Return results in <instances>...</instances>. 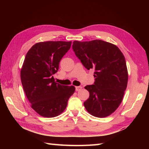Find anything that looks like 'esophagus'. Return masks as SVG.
I'll use <instances>...</instances> for the list:
<instances>
[{"label": "esophagus", "instance_id": "34e87169", "mask_svg": "<svg viewBox=\"0 0 149 149\" xmlns=\"http://www.w3.org/2000/svg\"><path fill=\"white\" fill-rule=\"evenodd\" d=\"M82 89L81 86H75V90L76 91H79Z\"/></svg>", "mask_w": 149, "mask_h": 149}]
</instances>
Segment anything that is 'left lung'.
<instances>
[{"instance_id": "obj_1", "label": "left lung", "mask_w": 149, "mask_h": 149, "mask_svg": "<svg viewBox=\"0 0 149 149\" xmlns=\"http://www.w3.org/2000/svg\"><path fill=\"white\" fill-rule=\"evenodd\" d=\"M72 49L88 70H95L93 84L85 86L90 97L84 102L87 111L104 118L121 104L128 81L125 59L115 45L100 40L73 42Z\"/></svg>"}]
</instances>
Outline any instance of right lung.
Instances as JSON below:
<instances>
[{
	"mask_svg": "<svg viewBox=\"0 0 149 149\" xmlns=\"http://www.w3.org/2000/svg\"><path fill=\"white\" fill-rule=\"evenodd\" d=\"M71 43L63 41L37 43L25 58L20 72L22 86L31 107L43 117L52 118L61 114L75 92L74 86L57 83L52 76Z\"/></svg>",
	"mask_w": 149,
	"mask_h": 149,
	"instance_id": "1",
	"label": "right lung"
}]
</instances>
